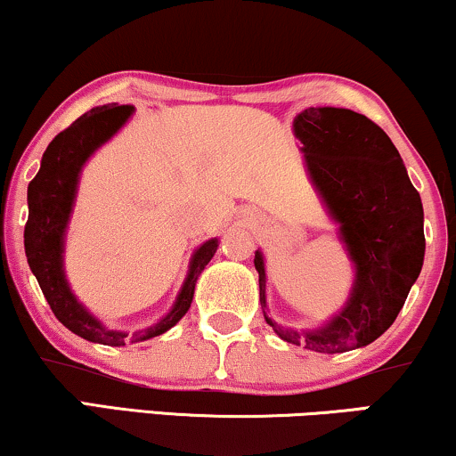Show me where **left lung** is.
Here are the masks:
<instances>
[{
    "label": "left lung",
    "mask_w": 456,
    "mask_h": 456,
    "mask_svg": "<svg viewBox=\"0 0 456 456\" xmlns=\"http://www.w3.org/2000/svg\"><path fill=\"white\" fill-rule=\"evenodd\" d=\"M311 181L324 198L355 263V284L341 314L320 330L297 332L265 314V265L255 255L267 324L292 345L343 354L379 338L404 307L425 256L423 204L391 138L366 115L309 107L295 119Z\"/></svg>",
    "instance_id": "obj_1"
}]
</instances>
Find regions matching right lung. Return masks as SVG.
Here are the masks:
<instances>
[{
	"label": "right lung",
	"mask_w": 456,
	"mask_h": 456,
	"mask_svg": "<svg viewBox=\"0 0 456 456\" xmlns=\"http://www.w3.org/2000/svg\"><path fill=\"white\" fill-rule=\"evenodd\" d=\"M130 113V105H105L92 109L75 119L69 128L56 134L45 149L42 168L27 189L28 218L25 224V252L28 267L37 278L52 314L77 337L92 343L111 345V347L126 345L128 334L105 330L71 295L65 271H62V238H65V227L71 215L79 170L86 159L94 153V149H99L119 130ZM216 246L218 240H208L195 252L175 307L155 326L147 328L145 332H136L134 341L159 337L187 314L193 301L198 275L215 256Z\"/></svg>",
	"instance_id": "obj_1"
}]
</instances>
